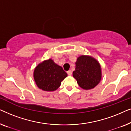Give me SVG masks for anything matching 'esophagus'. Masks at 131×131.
<instances>
[{
	"mask_svg": "<svg viewBox=\"0 0 131 131\" xmlns=\"http://www.w3.org/2000/svg\"><path fill=\"white\" fill-rule=\"evenodd\" d=\"M67 73L69 76H71V74H72V71H71V70H69Z\"/></svg>",
	"mask_w": 131,
	"mask_h": 131,
	"instance_id": "obj_1",
	"label": "esophagus"
}]
</instances>
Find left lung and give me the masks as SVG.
<instances>
[{"instance_id": "8db88e82", "label": "left lung", "mask_w": 131, "mask_h": 131, "mask_svg": "<svg viewBox=\"0 0 131 131\" xmlns=\"http://www.w3.org/2000/svg\"><path fill=\"white\" fill-rule=\"evenodd\" d=\"M73 76L82 89H93L101 80V66L94 57L82 55L77 58L76 69L73 72Z\"/></svg>"}]
</instances>
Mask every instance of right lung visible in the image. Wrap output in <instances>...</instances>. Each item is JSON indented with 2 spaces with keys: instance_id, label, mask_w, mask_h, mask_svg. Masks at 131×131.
Wrapping results in <instances>:
<instances>
[{
  "instance_id": "right-lung-1",
  "label": "right lung",
  "mask_w": 131,
  "mask_h": 131,
  "mask_svg": "<svg viewBox=\"0 0 131 131\" xmlns=\"http://www.w3.org/2000/svg\"><path fill=\"white\" fill-rule=\"evenodd\" d=\"M67 76V73L52 59L39 63L34 70L33 78L37 86L45 91H54Z\"/></svg>"
}]
</instances>
